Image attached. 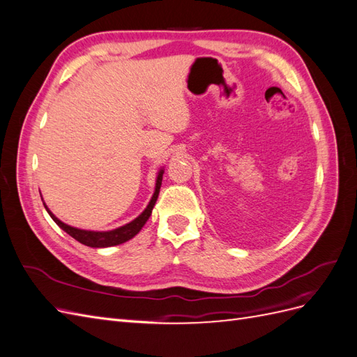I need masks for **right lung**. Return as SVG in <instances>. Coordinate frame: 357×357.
Wrapping results in <instances>:
<instances>
[{
  "label": "right lung",
  "mask_w": 357,
  "mask_h": 357,
  "mask_svg": "<svg viewBox=\"0 0 357 357\" xmlns=\"http://www.w3.org/2000/svg\"><path fill=\"white\" fill-rule=\"evenodd\" d=\"M164 168H160L158 171V176H156V183H155V192L152 195V199L147 204V207L144 208V211L135 218L132 222H129L123 226H119L116 229L112 231H86V229H79V228H74V226H70L67 223L61 222L55 214H53L47 205L45 204V208L47 210L49 215L53 219L59 228L62 231H66L68 235H71L74 240H77L79 243L88 245V247H93V248H102V247H112V245H119L122 243H126L131 238L142 231L143 226L146 225V222L149 220L150 214H152V210L156 204V199L159 197V190H160V185H162V176H164ZM43 199V198H41Z\"/></svg>",
  "instance_id": "obj_1"
}]
</instances>
